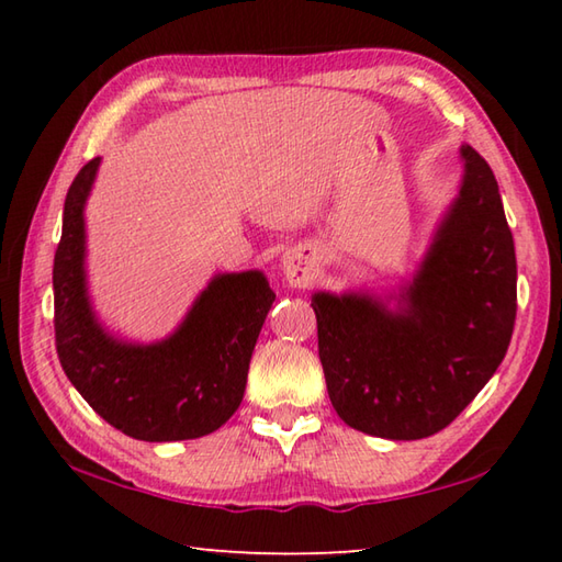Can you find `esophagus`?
Instances as JSON below:
<instances>
[{
    "mask_svg": "<svg viewBox=\"0 0 562 562\" xmlns=\"http://www.w3.org/2000/svg\"><path fill=\"white\" fill-rule=\"evenodd\" d=\"M284 278L290 280L294 288H304L310 280V252L307 250H294L284 258Z\"/></svg>",
    "mask_w": 562,
    "mask_h": 562,
    "instance_id": "1",
    "label": "esophagus"
}]
</instances>
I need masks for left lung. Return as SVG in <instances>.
<instances>
[{
	"instance_id": "8db88e82",
	"label": "left lung",
	"mask_w": 562,
	"mask_h": 562,
	"mask_svg": "<svg viewBox=\"0 0 562 562\" xmlns=\"http://www.w3.org/2000/svg\"><path fill=\"white\" fill-rule=\"evenodd\" d=\"M431 252L392 315L367 294L319 292V361L351 429L394 441L449 426L496 374L516 325V247L496 176L471 146Z\"/></svg>"
}]
</instances>
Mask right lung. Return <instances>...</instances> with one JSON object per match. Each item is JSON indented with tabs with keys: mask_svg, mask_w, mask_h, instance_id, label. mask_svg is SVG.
<instances>
[{
	"mask_svg": "<svg viewBox=\"0 0 562 562\" xmlns=\"http://www.w3.org/2000/svg\"><path fill=\"white\" fill-rule=\"evenodd\" d=\"M97 168L99 158H91L69 186L54 255V335L61 369L93 412L126 436L201 439L240 406L274 292L258 270L221 274L166 341L136 347L103 335L83 284V203Z\"/></svg>",
	"mask_w": 562,
	"mask_h": 562,
	"instance_id": "1",
	"label": "right lung"
}]
</instances>
